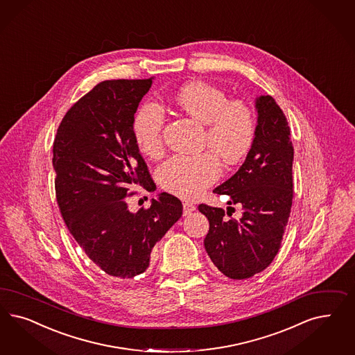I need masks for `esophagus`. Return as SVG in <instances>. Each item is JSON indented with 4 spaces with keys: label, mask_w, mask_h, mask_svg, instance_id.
<instances>
[{
    "label": "esophagus",
    "mask_w": 355,
    "mask_h": 355,
    "mask_svg": "<svg viewBox=\"0 0 355 355\" xmlns=\"http://www.w3.org/2000/svg\"><path fill=\"white\" fill-rule=\"evenodd\" d=\"M196 206L192 204V202H188V201H185L183 202V214L184 216H188V214H191L192 211H195Z\"/></svg>",
    "instance_id": "esophagus-1"
}]
</instances>
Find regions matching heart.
<instances>
[{
    "mask_svg": "<svg viewBox=\"0 0 355 355\" xmlns=\"http://www.w3.org/2000/svg\"><path fill=\"white\" fill-rule=\"evenodd\" d=\"M176 105L202 123V146L196 155H173L157 172L162 188L182 198H195L216 183L222 172L219 157L229 166L245 159L257 133V120L251 107L202 80L182 86L173 98ZM166 114L157 102H145L135 114L133 136L139 150L150 158L163 153Z\"/></svg>",
    "mask_w": 355,
    "mask_h": 355,
    "instance_id": "heart-1",
    "label": "heart"
}]
</instances>
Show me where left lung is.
I'll list each match as a JSON object with an SVG mask.
<instances>
[{
  "mask_svg": "<svg viewBox=\"0 0 355 355\" xmlns=\"http://www.w3.org/2000/svg\"><path fill=\"white\" fill-rule=\"evenodd\" d=\"M257 133L239 171L214 189L241 206V219L225 218L220 207L201 204L209 219L206 252L220 273L245 279L266 269L281 248L293 205L294 148L286 116L269 95L256 102Z\"/></svg>",
  "mask_w": 355,
  "mask_h": 355,
  "instance_id": "left-lung-1",
  "label": "left lung"
}]
</instances>
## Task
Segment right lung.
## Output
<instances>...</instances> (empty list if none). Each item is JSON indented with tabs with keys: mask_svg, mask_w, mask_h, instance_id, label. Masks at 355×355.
<instances>
[{
	"mask_svg": "<svg viewBox=\"0 0 355 355\" xmlns=\"http://www.w3.org/2000/svg\"><path fill=\"white\" fill-rule=\"evenodd\" d=\"M153 80L98 83L69 108L53 142L55 189L70 235L104 273L133 278L150 252L183 214L179 198L160 193L130 213V185L154 189L133 136V119Z\"/></svg>",
	"mask_w": 355,
	"mask_h": 355,
	"instance_id": "obj_1",
	"label": "right lung"
}]
</instances>
